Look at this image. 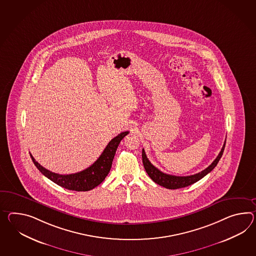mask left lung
<instances>
[{"instance_id": "8db88e82", "label": "left lung", "mask_w": 256, "mask_h": 256, "mask_svg": "<svg viewBox=\"0 0 256 256\" xmlns=\"http://www.w3.org/2000/svg\"><path fill=\"white\" fill-rule=\"evenodd\" d=\"M224 145H226V140H224V145L221 149V152H219L218 157L214 159V161L207 168L200 171V173L197 174H192V176H172V174H166L162 173V171H160L159 169L156 168L152 164V162L149 161V159L147 158L145 150L142 149V162H144V166L147 174H149L150 178L157 183L158 185L162 186V187L166 188L169 190H176V188H185L194 184L195 182L202 180L204 176H206V174L210 173L212 169L216 166V164H218L220 158L222 157V154L224 152Z\"/></svg>"}]
</instances>
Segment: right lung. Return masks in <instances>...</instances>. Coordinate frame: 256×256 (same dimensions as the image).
Returning <instances> with one entry per match:
<instances>
[{
	"label": "right lung",
	"instance_id": "1",
	"mask_svg": "<svg viewBox=\"0 0 256 256\" xmlns=\"http://www.w3.org/2000/svg\"><path fill=\"white\" fill-rule=\"evenodd\" d=\"M128 133V131H124L121 132L116 137L112 138L109 144H107L100 157L90 168L75 174H60L54 173L48 169L44 168L42 166H40L34 159L32 154L30 157L34 164L42 172V174H44L46 178H48L57 185L70 190L88 192L97 187L104 180L112 166L116 150L118 149L120 142Z\"/></svg>",
	"mask_w": 256,
	"mask_h": 256
}]
</instances>
